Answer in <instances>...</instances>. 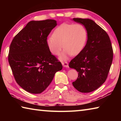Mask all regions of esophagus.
I'll use <instances>...</instances> for the list:
<instances>
[{
    "instance_id": "esophagus-1",
    "label": "esophagus",
    "mask_w": 121,
    "mask_h": 121,
    "mask_svg": "<svg viewBox=\"0 0 121 121\" xmlns=\"http://www.w3.org/2000/svg\"><path fill=\"white\" fill-rule=\"evenodd\" d=\"M62 64L63 66L64 67H68V63L67 61H65V62H62Z\"/></svg>"
}]
</instances>
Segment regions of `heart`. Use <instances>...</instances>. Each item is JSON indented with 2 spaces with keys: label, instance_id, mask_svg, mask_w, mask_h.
I'll list each match as a JSON object with an SVG mask.
<instances>
[{
  "label": "heart",
  "instance_id": "heart-1",
  "mask_svg": "<svg viewBox=\"0 0 121 121\" xmlns=\"http://www.w3.org/2000/svg\"><path fill=\"white\" fill-rule=\"evenodd\" d=\"M87 37V30L82 24L64 23L55 29L53 36L47 39V44L54 55H58L63 46L61 58L65 59L71 54L75 56L80 53Z\"/></svg>",
  "mask_w": 121,
  "mask_h": 121
}]
</instances>
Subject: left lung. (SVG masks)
I'll list each match as a JSON object with an SVG mask.
<instances>
[{
  "label": "left lung",
  "mask_w": 121,
  "mask_h": 121,
  "mask_svg": "<svg viewBox=\"0 0 121 121\" xmlns=\"http://www.w3.org/2000/svg\"><path fill=\"white\" fill-rule=\"evenodd\" d=\"M73 20L84 26L87 40L81 52L69 62V67L78 72L73 85L81 92H91L98 89L108 77L113 58L112 43L107 32L93 20Z\"/></svg>",
  "instance_id": "left-lung-1"
}]
</instances>
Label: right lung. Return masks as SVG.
I'll return each instance as SVG.
<instances>
[{
	"mask_svg": "<svg viewBox=\"0 0 121 121\" xmlns=\"http://www.w3.org/2000/svg\"><path fill=\"white\" fill-rule=\"evenodd\" d=\"M56 24L51 19L30 21L10 45L8 59L14 78L28 92L42 93L62 69L47 44L48 36Z\"/></svg>",
	"mask_w": 121,
	"mask_h": 121,
	"instance_id": "1",
	"label": "right lung"
}]
</instances>
